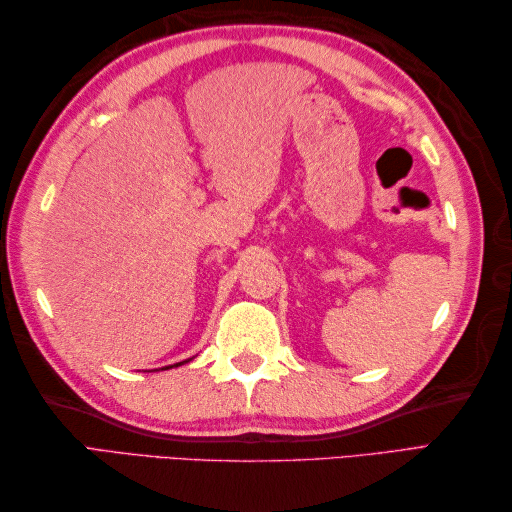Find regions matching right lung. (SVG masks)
I'll return each instance as SVG.
<instances>
[{"label":"right lung","instance_id":"obj_1","mask_svg":"<svg viewBox=\"0 0 512 512\" xmlns=\"http://www.w3.org/2000/svg\"><path fill=\"white\" fill-rule=\"evenodd\" d=\"M182 363H189V361H182ZM182 363H176V367H178V365H182ZM171 367H173V365H171ZM162 369H169V367H162Z\"/></svg>","mask_w":512,"mask_h":512}]
</instances>
